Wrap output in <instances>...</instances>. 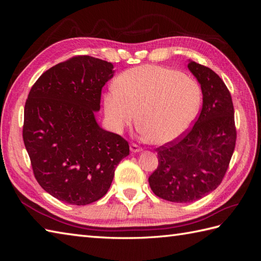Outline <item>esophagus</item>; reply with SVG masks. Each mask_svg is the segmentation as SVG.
I'll list each match as a JSON object with an SVG mask.
<instances>
[{
  "label": "esophagus",
  "instance_id": "obj_1",
  "mask_svg": "<svg viewBox=\"0 0 261 261\" xmlns=\"http://www.w3.org/2000/svg\"><path fill=\"white\" fill-rule=\"evenodd\" d=\"M130 151L132 152H140V151H143V149H141L138 145H136V144H132L130 145Z\"/></svg>",
  "mask_w": 261,
  "mask_h": 261
}]
</instances>
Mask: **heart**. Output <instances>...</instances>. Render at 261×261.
<instances>
[{
	"label": "heart",
	"instance_id": "obj_1",
	"mask_svg": "<svg viewBox=\"0 0 261 261\" xmlns=\"http://www.w3.org/2000/svg\"><path fill=\"white\" fill-rule=\"evenodd\" d=\"M115 86L103 96L105 114L111 127L121 132L137 116L141 135L156 145L183 135L201 105L198 83L165 66L127 69L118 76Z\"/></svg>",
	"mask_w": 261,
	"mask_h": 261
}]
</instances>
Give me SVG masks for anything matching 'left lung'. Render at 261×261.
I'll return each mask as SVG.
<instances>
[{
	"mask_svg": "<svg viewBox=\"0 0 261 261\" xmlns=\"http://www.w3.org/2000/svg\"><path fill=\"white\" fill-rule=\"evenodd\" d=\"M200 84L202 109L193 128L156 149L159 165L149 176L152 192L172 202H193L221 184L236 141L231 93L218 74L189 60Z\"/></svg>",
	"mask_w": 261,
	"mask_h": 261,
	"instance_id": "obj_1",
	"label": "left lung"
}]
</instances>
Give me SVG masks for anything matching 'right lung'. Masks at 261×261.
<instances>
[{
  "label": "right lung",
  "instance_id": "obj_1",
  "mask_svg": "<svg viewBox=\"0 0 261 261\" xmlns=\"http://www.w3.org/2000/svg\"><path fill=\"white\" fill-rule=\"evenodd\" d=\"M113 75L112 63L80 55L46 70L30 89L23 144L38 183L61 201L85 206L102 198L129 154L127 141L94 116Z\"/></svg>",
  "mask_w": 261,
  "mask_h": 261
}]
</instances>
